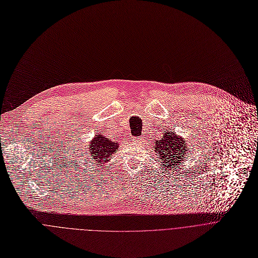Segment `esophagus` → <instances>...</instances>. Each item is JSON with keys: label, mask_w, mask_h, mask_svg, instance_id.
Wrapping results in <instances>:
<instances>
[{"label": "esophagus", "mask_w": 258, "mask_h": 258, "mask_svg": "<svg viewBox=\"0 0 258 258\" xmlns=\"http://www.w3.org/2000/svg\"><path fill=\"white\" fill-rule=\"evenodd\" d=\"M135 141H137V142H142V141H144V139H143V138H139V139H136Z\"/></svg>", "instance_id": "34e87169"}]
</instances>
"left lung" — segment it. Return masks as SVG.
<instances>
[{
  "label": "left lung",
  "mask_w": 258,
  "mask_h": 258,
  "mask_svg": "<svg viewBox=\"0 0 258 258\" xmlns=\"http://www.w3.org/2000/svg\"><path fill=\"white\" fill-rule=\"evenodd\" d=\"M153 147L159 162L165 169L176 167L182 163L189 152L187 140L170 131L163 133V137L155 141Z\"/></svg>",
  "instance_id": "obj_1"
}]
</instances>
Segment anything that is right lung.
Wrapping results in <instances>:
<instances>
[{
    "instance_id": "add662e5",
    "label": "right lung",
    "mask_w": 258,
    "mask_h": 258,
    "mask_svg": "<svg viewBox=\"0 0 258 258\" xmlns=\"http://www.w3.org/2000/svg\"><path fill=\"white\" fill-rule=\"evenodd\" d=\"M118 147L119 142L111 141L102 134H97L94 139L90 141L88 151L90 152L93 161L104 164L111 159V156L118 151Z\"/></svg>"
}]
</instances>
